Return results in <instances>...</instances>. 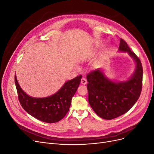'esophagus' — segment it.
Listing matches in <instances>:
<instances>
[{
  "label": "esophagus",
  "mask_w": 154,
  "mask_h": 154,
  "mask_svg": "<svg viewBox=\"0 0 154 154\" xmlns=\"http://www.w3.org/2000/svg\"><path fill=\"white\" fill-rule=\"evenodd\" d=\"M81 83H82V84H83V85H85V84H87V80L85 79V78L83 77V78H82V80H81Z\"/></svg>",
  "instance_id": "esophagus-1"
}]
</instances>
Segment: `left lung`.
<instances>
[{"label":"left lung","instance_id":"left-lung-1","mask_svg":"<svg viewBox=\"0 0 154 154\" xmlns=\"http://www.w3.org/2000/svg\"><path fill=\"white\" fill-rule=\"evenodd\" d=\"M119 49L128 53L136 63V71L130 80L112 82L100 69L91 71L87 75L88 103L96 114L105 119H112L127 112L137 101L142 90L141 60L122 38L120 39Z\"/></svg>","mask_w":154,"mask_h":154}]
</instances>
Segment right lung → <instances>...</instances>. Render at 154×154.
<instances>
[{"label": "right lung", "instance_id": "obj_1", "mask_svg": "<svg viewBox=\"0 0 154 154\" xmlns=\"http://www.w3.org/2000/svg\"><path fill=\"white\" fill-rule=\"evenodd\" d=\"M82 77L80 75L67 82L52 96L36 98L26 94L22 90L15 76L18 100L22 108L36 119L49 123L58 122L68 112L72 97L80 85Z\"/></svg>", "mask_w": 154, "mask_h": 154}]
</instances>
